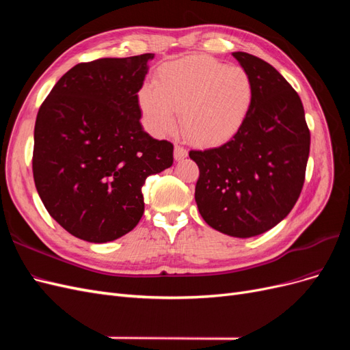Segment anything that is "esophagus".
I'll use <instances>...</instances> for the list:
<instances>
[{"mask_svg":"<svg viewBox=\"0 0 350 350\" xmlns=\"http://www.w3.org/2000/svg\"><path fill=\"white\" fill-rule=\"evenodd\" d=\"M187 150L184 149L183 146H178V144H175V149H174V157H175V161H183V159H185L187 157Z\"/></svg>","mask_w":350,"mask_h":350,"instance_id":"esophagus-1","label":"esophagus"}]
</instances>
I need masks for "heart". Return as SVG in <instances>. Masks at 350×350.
<instances>
[{
    "instance_id": "obj_1",
    "label": "heart",
    "mask_w": 350,
    "mask_h": 350,
    "mask_svg": "<svg viewBox=\"0 0 350 350\" xmlns=\"http://www.w3.org/2000/svg\"><path fill=\"white\" fill-rule=\"evenodd\" d=\"M252 96V80L242 67H226L206 55H189L159 68L154 86H144L139 102L156 135L172 133L179 113L188 142L215 146L239 131Z\"/></svg>"
}]
</instances>
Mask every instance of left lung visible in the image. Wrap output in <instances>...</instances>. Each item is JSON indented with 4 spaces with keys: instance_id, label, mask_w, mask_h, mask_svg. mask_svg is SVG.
I'll use <instances>...</instances> for the list:
<instances>
[{
    "instance_id": "1",
    "label": "left lung",
    "mask_w": 350,
    "mask_h": 350,
    "mask_svg": "<svg viewBox=\"0 0 350 350\" xmlns=\"http://www.w3.org/2000/svg\"><path fill=\"white\" fill-rule=\"evenodd\" d=\"M232 55L252 80L247 120L228 143L189 157L200 169L201 217L221 234L251 238L276 226L298 201L311 135L301 98L282 74L247 52Z\"/></svg>"
}]
</instances>
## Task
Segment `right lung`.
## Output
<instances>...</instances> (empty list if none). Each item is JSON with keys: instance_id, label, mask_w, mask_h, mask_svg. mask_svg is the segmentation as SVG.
<instances>
[{"instance_id": "obj_1", "label": "right lung", "mask_w": 350, "mask_h": 350, "mask_svg": "<svg viewBox=\"0 0 350 350\" xmlns=\"http://www.w3.org/2000/svg\"><path fill=\"white\" fill-rule=\"evenodd\" d=\"M153 54L81 62L40 105L33 178L48 213L76 238L129 234L144 213L146 178L174 163V146L140 124L139 90Z\"/></svg>"}]
</instances>
